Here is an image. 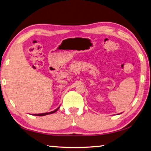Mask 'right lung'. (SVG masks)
<instances>
[{"label":"right lung","instance_id":"1","mask_svg":"<svg viewBox=\"0 0 151 151\" xmlns=\"http://www.w3.org/2000/svg\"><path fill=\"white\" fill-rule=\"evenodd\" d=\"M60 107V106H59ZM59 107H58V108H57V109H55V111H51V112H46V113H41V114H33V115H35V116H45V115H47V114H52V113H55V112H57L58 110V109H59Z\"/></svg>","mask_w":151,"mask_h":151}]
</instances>
